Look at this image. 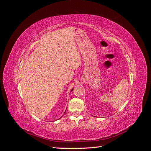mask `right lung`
Masks as SVG:
<instances>
[{
	"label": "right lung",
	"mask_w": 151,
	"mask_h": 151,
	"mask_svg": "<svg viewBox=\"0 0 151 151\" xmlns=\"http://www.w3.org/2000/svg\"><path fill=\"white\" fill-rule=\"evenodd\" d=\"M73 91V89L71 90V91ZM65 112H66V111H65ZM60 118H61V117H60Z\"/></svg>",
	"instance_id": "right-lung-1"
}]
</instances>
